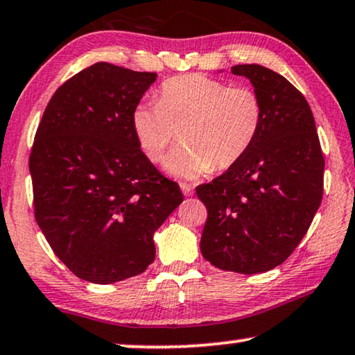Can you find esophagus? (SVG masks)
<instances>
[{"mask_svg":"<svg viewBox=\"0 0 355 355\" xmlns=\"http://www.w3.org/2000/svg\"><path fill=\"white\" fill-rule=\"evenodd\" d=\"M180 188H182V191H183V194L184 196H193V187L191 184H188V183H180Z\"/></svg>","mask_w":355,"mask_h":355,"instance_id":"obj_1","label":"esophagus"}]
</instances>
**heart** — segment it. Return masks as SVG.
Wrapping results in <instances>:
<instances>
[{"label": "heart", "mask_w": 355, "mask_h": 355, "mask_svg": "<svg viewBox=\"0 0 355 355\" xmlns=\"http://www.w3.org/2000/svg\"><path fill=\"white\" fill-rule=\"evenodd\" d=\"M130 123L140 150L156 164L180 130L184 145L172 153L166 167L177 177L196 178L244 157L260 134L263 103L252 87L182 75L162 83L157 102L137 105Z\"/></svg>", "instance_id": "b5f03b06"}]
</instances>
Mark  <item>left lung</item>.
Segmentation results:
<instances>
[{"mask_svg":"<svg viewBox=\"0 0 355 355\" xmlns=\"http://www.w3.org/2000/svg\"><path fill=\"white\" fill-rule=\"evenodd\" d=\"M231 71L260 95L263 124L241 161L196 188L209 214L200 252L223 271L257 274L282 264L308 232L325 161L313 111L292 83L257 63Z\"/></svg>","mask_w":355,"mask_h":355,"instance_id":"8db88e82","label":"left lung"}]
</instances>
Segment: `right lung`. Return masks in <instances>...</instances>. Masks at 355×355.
<instances>
[{
    "label": "right lung",
    "instance_id": "obj_1",
    "mask_svg": "<svg viewBox=\"0 0 355 355\" xmlns=\"http://www.w3.org/2000/svg\"><path fill=\"white\" fill-rule=\"evenodd\" d=\"M156 73L97 62L47 103L30 153L36 223L79 279L113 284L155 260V231L183 200L153 166L132 111Z\"/></svg>",
    "mask_w": 355,
    "mask_h": 355
}]
</instances>
